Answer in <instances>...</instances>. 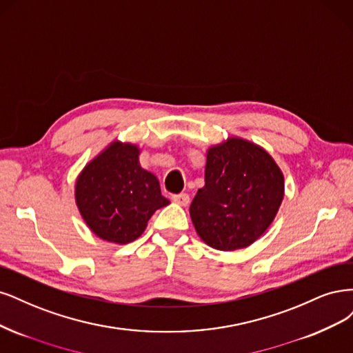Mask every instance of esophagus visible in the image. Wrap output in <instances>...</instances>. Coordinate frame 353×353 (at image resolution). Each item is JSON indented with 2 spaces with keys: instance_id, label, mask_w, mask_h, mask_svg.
Returning a JSON list of instances; mask_svg holds the SVG:
<instances>
[{
  "instance_id": "34e87169",
  "label": "esophagus",
  "mask_w": 353,
  "mask_h": 353,
  "mask_svg": "<svg viewBox=\"0 0 353 353\" xmlns=\"http://www.w3.org/2000/svg\"><path fill=\"white\" fill-rule=\"evenodd\" d=\"M172 199H173V202L179 203V205H183V207H186L188 203L190 202V198H189L188 193H177V195L172 196Z\"/></svg>"
}]
</instances>
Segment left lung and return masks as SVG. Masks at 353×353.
Instances as JSON below:
<instances>
[{
	"label": "left lung",
	"instance_id": "left-lung-1",
	"mask_svg": "<svg viewBox=\"0 0 353 353\" xmlns=\"http://www.w3.org/2000/svg\"><path fill=\"white\" fill-rule=\"evenodd\" d=\"M284 195L281 170L263 148L241 138L211 146L205 186L190 203L199 237L219 251L254 243L274 220Z\"/></svg>",
	"mask_w": 353,
	"mask_h": 353
}]
</instances>
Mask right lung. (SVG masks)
<instances>
[{"instance_id": "add662e5", "label": "right lung", "mask_w": 353, "mask_h": 353, "mask_svg": "<svg viewBox=\"0 0 353 353\" xmlns=\"http://www.w3.org/2000/svg\"><path fill=\"white\" fill-rule=\"evenodd\" d=\"M74 196L89 229L119 245L138 239L152 214L170 203L158 179L141 167L139 148L121 142H112L82 170Z\"/></svg>"}]
</instances>
